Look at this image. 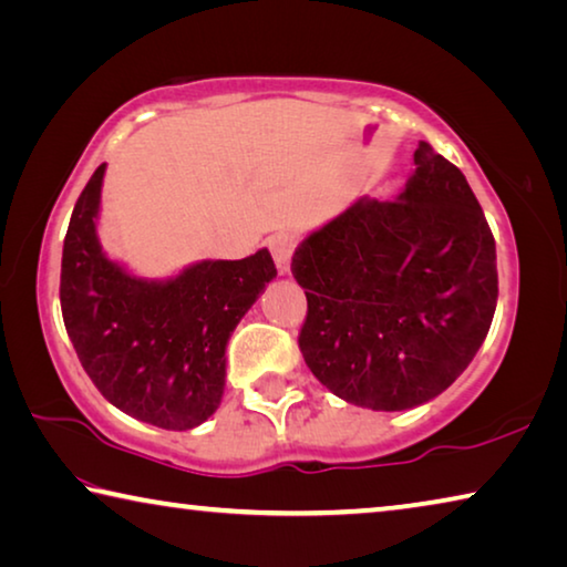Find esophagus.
<instances>
[{
    "instance_id": "obj_1",
    "label": "esophagus",
    "mask_w": 567,
    "mask_h": 567,
    "mask_svg": "<svg viewBox=\"0 0 567 567\" xmlns=\"http://www.w3.org/2000/svg\"><path fill=\"white\" fill-rule=\"evenodd\" d=\"M295 237L290 233H277L270 239H267V247H270V252L275 257V265L277 270L282 275L290 272V265H292V255H295Z\"/></svg>"
}]
</instances>
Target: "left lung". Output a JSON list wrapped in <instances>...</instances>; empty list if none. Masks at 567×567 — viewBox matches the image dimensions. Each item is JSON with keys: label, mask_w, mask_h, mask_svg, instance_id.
Returning a JSON list of instances; mask_svg holds the SVG:
<instances>
[{"label": "left lung", "mask_w": 567, "mask_h": 567, "mask_svg": "<svg viewBox=\"0 0 567 567\" xmlns=\"http://www.w3.org/2000/svg\"><path fill=\"white\" fill-rule=\"evenodd\" d=\"M300 352L352 405L408 410L463 375L497 305L495 237L453 162L420 142L398 199L362 197L297 247Z\"/></svg>", "instance_id": "left-lung-1"}]
</instances>
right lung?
I'll return each instance as SVG.
<instances>
[{
	"label": "right lung",
	"mask_w": 567,
	"mask_h": 567,
	"mask_svg": "<svg viewBox=\"0 0 567 567\" xmlns=\"http://www.w3.org/2000/svg\"><path fill=\"white\" fill-rule=\"evenodd\" d=\"M104 165L76 199L62 249L60 302L84 372L114 408L150 425L189 430L217 410L235 324L277 275L267 249L205 260L165 282L107 260L94 233Z\"/></svg>",
	"instance_id": "obj_1"
}]
</instances>
